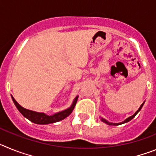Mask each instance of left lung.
I'll return each instance as SVG.
<instances>
[{
	"label": "left lung",
	"mask_w": 156,
	"mask_h": 156,
	"mask_svg": "<svg viewBox=\"0 0 156 156\" xmlns=\"http://www.w3.org/2000/svg\"><path fill=\"white\" fill-rule=\"evenodd\" d=\"M143 105H144V103H143V104L140 106V108H139V109L137 110V111L136 112H135V113L133 114V115H132V116H130V117H129V118H127V119H126V120H124L122 122H120V123H111V122H108V121H106L105 119H101V120H102L104 122H105V123H107V124H108V125H119V124H122V123H125V122H129V120H131V119H133V118H134V116H135V115H137V112H138L140 111V109H141V108H142Z\"/></svg>",
	"instance_id": "8db88e82"
}]
</instances>
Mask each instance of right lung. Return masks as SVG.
I'll return each mask as SVG.
<instances>
[{"instance_id": "right-lung-1", "label": "right lung", "mask_w": 156, "mask_h": 156, "mask_svg": "<svg viewBox=\"0 0 156 156\" xmlns=\"http://www.w3.org/2000/svg\"><path fill=\"white\" fill-rule=\"evenodd\" d=\"M12 98L14 103L16 105V108H17L18 110L21 112L22 115H23V116L26 117L27 119H28L29 120L34 122V123H37V124H49V123H53V122H58V121L64 119L65 118L69 116V115L72 113V112L74 109V107H75L76 104L77 102V99H78V96H77V97L74 99L73 103L71 107L69 108L68 109H66L62 112H58V113L55 114V115H48L44 113L36 112L28 110L27 109V108H24L23 107H22L20 105L18 104L17 101L15 100V98H14L12 96Z\"/></svg>"}]
</instances>
